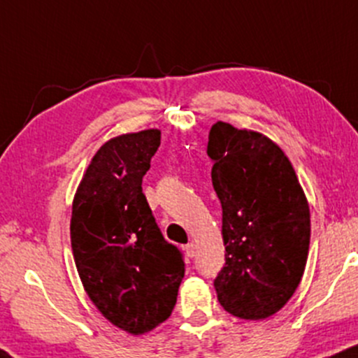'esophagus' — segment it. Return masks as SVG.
<instances>
[{"label":"esophagus","instance_id":"34e87169","mask_svg":"<svg viewBox=\"0 0 358 358\" xmlns=\"http://www.w3.org/2000/svg\"><path fill=\"white\" fill-rule=\"evenodd\" d=\"M184 252H186V255L192 259V257L196 255V245L194 243H187L186 247H184Z\"/></svg>","mask_w":358,"mask_h":358}]
</instances>
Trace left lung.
<instances>
[{"mask_svg": "<svg viewBox=\"0 0 358 358\" xmlns=\"http://www.w3.org/2000/svg\"><path fill=\"white\" fill-rule=\"evenodd\" d=\"M208 138L227 252L215 279L218 301L236 318H268L292 298L306 267V196L289 159L266 135L218 122Z\"/></svg>", "mask_w": 358, "mask_h": 358, "instance_id": "obj_1", "label": "left lung"}]
</instances>
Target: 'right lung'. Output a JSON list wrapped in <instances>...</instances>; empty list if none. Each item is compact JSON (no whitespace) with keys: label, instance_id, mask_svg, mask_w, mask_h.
<instances>
[{"label":"right lung","instance_id":"1","mask_svg":"<svg viewBox=\"0 0 358 358\" xmlns=\"http://www.w3.org/2000/svg\"><path fill=\"white\" fill-rule=\"evenodd\" d=\"M160 145L159 130L108 140L96 152L72 203L71 245L90 299L131 335L171 316L184 259L155 223L142 179Z\"/></svg>","mask_w":358,"mask_h":358}]
</instances>
